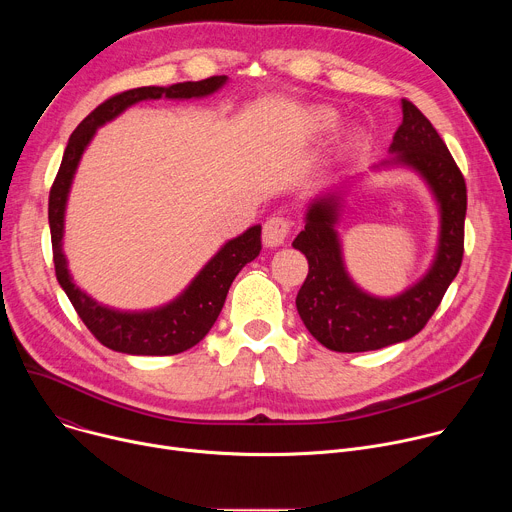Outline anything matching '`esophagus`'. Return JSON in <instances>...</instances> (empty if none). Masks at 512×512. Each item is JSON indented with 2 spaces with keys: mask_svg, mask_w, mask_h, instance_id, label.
<instances>
[{
  "mask_svg": "<svg viewBox=\"0 0 512 512\" xmlns=\"http://www.w3.org/2000/svg\"><path fill=\"white\" fill-rule=\"evenodd\" d=\"M291 223L285 216H271L263 225V245L265 247H281L289 235Z\"/></svg>",
  "mask_w": 512,
  "mask_h": 512,
  "instance_id": "esophagus-1",
  "label": "esophagus"
}]
</instances>
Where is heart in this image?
<instances>
[{
    "label": "heart",
    "mask_w": 512,
    "mask_h": 512,
    "mask_svg": "<svg viewBox=\"0 0 512 512\" xmlns=\"http://www.w3.org/2000/svg\"><path fill=\"white\" fill-rule=\"evenodd\" d=\"M316 121L322 125V127H330L334 123V113L326 111V109H320L316 111Z\"/></svg>",
    "instance_id": "heart-1"
}]
</instances>
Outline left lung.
Masks as SVG:
<instances>
[{"instance_id": "obj_1", "label": "left lung", "mask_w": 512, "mask_h": 512, "mask_svg": "<svg viewBox=\"0 0 512 512\" xmlns=\"http://www.w3.org/2000/svg\"><path fill=\"white\" fill-rule=\"evenodd\" d=\"M403 121L393 135L389 160L375 166L417 172L440 206V239L427 273L393 298L362 291L348 275L336 231L340 190L318 194L306 210V227L294 239L310 271L298 291L296 306L310 334L336 352L379 350L413 338L440 306L460 271L464 255L466 182L444 139L429 119L407 99Z\"/></svg>"}]
</instances>
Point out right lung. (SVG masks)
I'll use <instances>...</instances> for the list:
<instances>
[{
    "label": "right lung",
    "instance_id": "right-lung-1",
    "mask_svg": "<svg viewBox=\"0 0 512 512\" xmlns=\"http://www.w3.org/2000/svg\"><path fill=\"white\" fill-rule=\"evenodd\" d=\"M227 83V77H210L196 83H176L170 87H139L113 95L91 111L79 127L72 131L66 150L50 188L48 198V223L52 237L54 271L60 287L75 306L77 314L91 330V334L107 348L125 354L143 356H170L184 352L198 344L221 314L229 287L237 273L251 263L261 251V225L247 229L243 235L227 241L190 281L182 294L166 306L121 312L99 304L72 281L66 255L62 251L64 237V210L72 178L79 162L101 125L121 115L127 107L148 99H198L216 93Z\"/></svg>",
    "mask_w": 512,
    "mask_h": 512
}]
</instances>
